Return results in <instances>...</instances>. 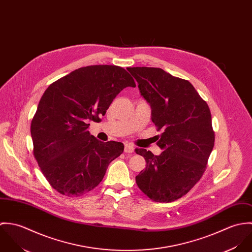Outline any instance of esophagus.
I'll use <instances>...</instances> for the list:
<instances>
[{
	"label": "esophagus",
	"mask_w": 252,
	"mask_h": 252,
	"mask_svg": "<svg viewBox=\"0 0 252 252\" xmlns=\"http://www.w3.org/2000/svg\"><path fill=\"white\" fill-rule=\"evenodd\" d=\"M124 151H125L126 153H133V152L135 151V147H134L132 144H125Z\"/></svg>",
	"instance_id": "esophagus-1"
}]
</instances>
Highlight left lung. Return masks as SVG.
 I'll return each instance as SVG.
<instances>
[{"instance_id": "1", "label": "left lung", "mask_w": 252, "mask_h": 252, "mask_svg": "<svg viewBox=\"0 0 252 252\" xmlns=\"http://www.w3.org/2000/svg\"><path fill=\"white\" fill-rule=\"evenodd\" d=\"M151 108V120L162 130L159 155L139 148L146 167L139 188L152 201L169 203L187 194L202 178L215 145L212 114L193 85L160 68H128Z\"/></svg>"}]
</instances>
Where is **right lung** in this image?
<instances>
[{
    "label": "right lung",
    "instance_id": "add662e5",
    "mask_svg": "<svg viewBox=\"0 0 252 252\" xmlns=\"http://www.w3.org/2000/svg\"><path fill=\"white\" fill-rule=\"evenodd\" d=\"M128 86L136 83L123 68L96 65L72 71L43 93L31 124L34 155L59 193L77 197L92 190L123 152L122 143L101 142L88 128Z\"/></svg>",
    "mask_w": 252,
    "mask_h": 252
}]
</instances>
